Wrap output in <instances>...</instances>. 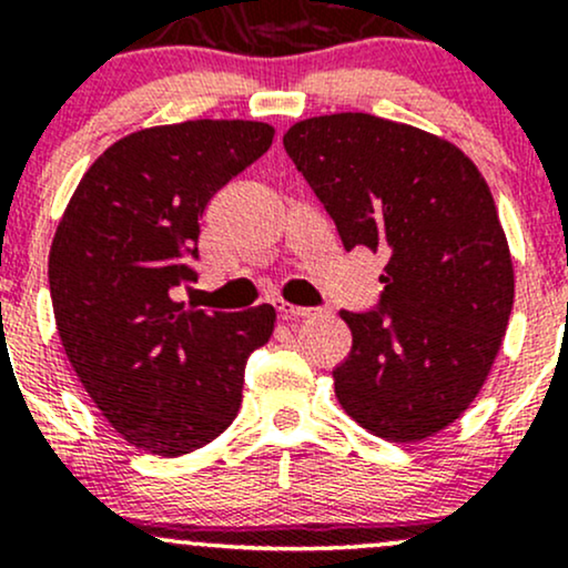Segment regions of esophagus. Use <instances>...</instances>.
I'll list each match as a JSON object with an SVG mask.
<instances>
[{
  "mask_svg": "<svg viewBox=\"0 0 568 568\" xmlns=\"http://www.w3.org/2000/svg\"><path fill=\"white\" fill-rule=\"evenodd\" d=\"M277 315H280V321L291 323V321H302V317L317 315V310H312V306H296V304H288V302H280L277 304Z\"/></svg>",
  "mask_w": 568,
  "mask_h": 568,
  "instance_id": "34e87169",
  "label": "esophagus"
}]
</instances>
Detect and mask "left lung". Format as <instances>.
I'll list each match as a JSON object with an SVG mask.
<instances>
[{
  "label": "left lung",
  "instance_id": "left-lung-1",
  "mask_svg": "<svg viewBox=\"0 0 568 568\" xmlns=\"http://www.w3.org/2000/svg\"><path fill=\"white\" fill-rule=\"evenodd\" d=\"M283 146L344 247L387 256L379 306L338 312L352 331L338 403L384 440L440 433L480 393L510 321L513 258L491 189L452 141L374 114L310 116Z\"/></svg>",
  "mask_w": 568,
  "mask_h": 568
}]
</instances>
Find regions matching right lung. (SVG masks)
<instances>
[{"label": "right lung", "mask_w": 568, "mask_h": 568, "mask_svg": "<svg viewBox=\"0 0 568 568\" xmlns=\"http://www.w3.org/2000/svg\"><path fill=\"white\" fill-rule=\"evenodd\" d=\"M272 139L247 120L130 133L88 168L58 224V336L98 410L143 452L181 456L219 438L243 403L247 357L275 331L270 304L205 312L171 296L197 280L186 258L207 202Z\"/></svg>", "instance_id": "add662e5"}]
</instances>
